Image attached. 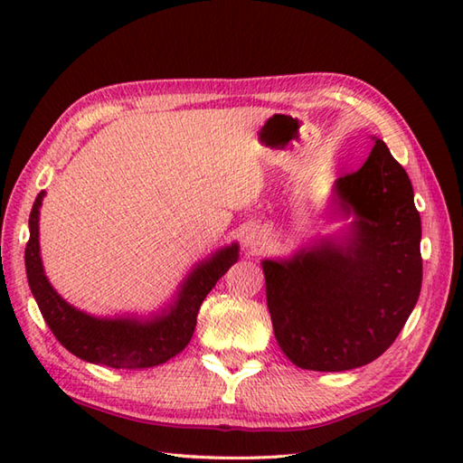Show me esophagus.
<instances>
[{
  "instance_id": "esophagus-1",
  "label": "esophagus",
  "mask_w": 463,
  "mask_h": 463,
  "mask_svg": "<svg viewBox=\"0 0 463 463\" xmlns=\"http://www.w3.org/2000/svg\"><path fill=\"white\" fill-rule=\"evenodd\" d=\"M249 242H252V241H249Z\"/></svg>"
}]
</instances>
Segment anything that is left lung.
<instances>
[{
	"mask_svg": "<svg viewBox=\"0 0 463 463\" xmlns=\"http://www.w3.org/2000/svg\"><path fill=\"white\" fill-rule=\"evenodd\" d=\"M342 211L356 214L346 244L322 242L292 260H264L279 346L304 370L370 364L398 338L421 288V222L414 189L382 139L340 176Z\"/></svg>",
	"mask_w": 463,
	"mask_h": 463,
	"instance_id": "left-lung-1",
	"label": "left lung"
}]
</instances>
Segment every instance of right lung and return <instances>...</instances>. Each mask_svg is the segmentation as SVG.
Segmentation results:
<instances>
[{
	"label": "right lung",
	"instance_id": "add662e5",
	"mask_svg": "<svg viewBox=\"0 0 463 463\" xmlns=\"http://www.w3.org/2000/svg\"><path fill=\"white\" fill-rule=\"evenodd\" d=\"M43 193L37 194L29 214V241L25 247V272L42 317L53 336L77 358L111 368H151L176 356L191 342L196 314L206 294L239 259V247L216 252L199 264L184 280L179 298L161 317L146 322L103 320L75 310L47 282L39 259V206Z\"/></svg>",
	"mask_w": 463,
	"mask_h": 463
}]
</instances>
